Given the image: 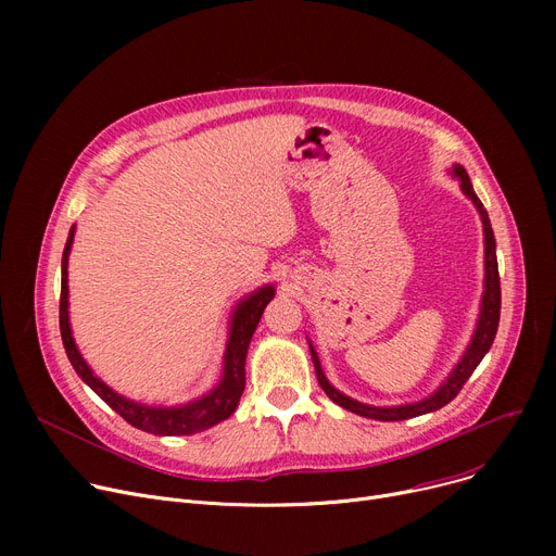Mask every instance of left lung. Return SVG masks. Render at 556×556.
<instances>
[{
    "instance_id": "1",
    "label": "left lung",
    "mask_w": 556,
    "mask_h": 556,
    "mask_svg": "<svg viewBox=\"0 0 556 556\" xmlns=\"http://www.w3.org/2000/svg\"><path fill=\"white\" fill-rule=\"evenodd\" d=\"M453 173L462 180V191L473 200V204L478 207L480 216H482V227H484V295H482V311H480V319H478V329L476 336L466 349V354L462 356V361L457 363V367L448 374L446 383L437 390L432 396L417 401V403H407V405H396V407H374V405H365L358 403L354 399H349L344 394H340L329 381L319 367V358L315 354V349L311 346V356H313V365H315V374H317V383L323 386V390L327 392V396L331 401H336L338 405H342L344 410L356 413L361 417L367 419H378V421H403L410 417H419L426 413H434L444 407L446 403H451L459 390L464 388V383L469 381V376L476 371V367L480 365V361L484 358V354L491 349L495 331H498V323H501V275H498V258H495V239H493V229L489 223V214L482 207L480 198L473 191V185L469 180V175L462 166H455Z\"/></svg>"
}]
</instances>
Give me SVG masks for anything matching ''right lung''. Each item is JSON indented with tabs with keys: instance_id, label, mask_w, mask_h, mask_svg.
<instances>
[{
	"instance_id": "1",
	"label": "right lung",
	"mask_w": 556,
	"mask_h": 556,
	"mask_svg": "<svg viewBox=\"0 0 556 556\" xmlns=\"http://www.w3.org/2000/svg\"><path fill=\"white\" fill-rule=\"evenodd\" d=\"M74 241V227L70 231V239L65 243L63 252V281H61V336L67 358L76 374L83 378V381L90 386L110 407L122 415L130 426L143 430V432H153V434H193L200 430H207L216 426L218 421L227 419L233 415L239 405V399L245 388V356H248V346L252 340V333L258 325L263 308L268 306V302L275 298V288L266 286L258 288L256 293H252L245 302L239 304V308L233 311V323L227 340V352H225V369H223V381L214 392L207 396L198 399L195 403L182 405V407H149V405H139L135 401H128L112 392L105 383H101L99 378L92 374V369L87 367V363L80 358L78 349L72 338L70 329V315H67V256L72 250Z\"/></svg>"
}]
</instances>
